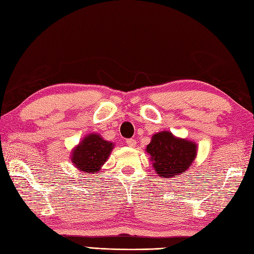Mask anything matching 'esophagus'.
I'll use <instances>...</instances> for the list:
<instances>
[{
    "label": "esophagus",
    "mask_w": 254,
    "mask_h": 254,
    "mask_svg": "<svg viewBox=\"0 0 254 254\" xmlns=\"http://www.w3.org/2000/svg\"><path fill=\"white\" fill-rule=\"evenodd\" d=\"M126 143H127V146H129V147H134V146H136V140H134V139H127Z\"/></svg>",
    "instance_id": "obj_1"
}]
</instances>
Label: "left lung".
<instances>
[{
    "label": "left lung",
    "instance_id": "left-lung-1",
    "mask_svg": "<svg viewBox=\"0 0 254 254\" xmlns=\"http://www.w3.org/2000/svg\"><path fill=\"white\" fill-rule=\"evenodd\" d=\"M146 150L154 170L165 179L185 172L197 154L194 141L177 138L170 131L154 133Z\"/></svg>",
    "mask_w": 254,
    "mask_h": 254
}]
</instances>
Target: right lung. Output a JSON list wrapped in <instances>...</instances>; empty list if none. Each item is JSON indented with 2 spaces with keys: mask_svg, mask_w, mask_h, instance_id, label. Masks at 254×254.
<instances>
[{
  "mask_svg": "<svg viewBox=\"0 0 254 254\" xmlns=\"http://www.w3.org/2000/svg\"><path fill=\"white\" fill-rule=\"evenodd\" d=\"M113 148V142L104 140L97 133H90L73 149L71 161L77 170L93 174L106 162Z\"/></svg>",
  "mask_w": 254,
  "mask_h": 254,
  "instance_id": "right-lung-1",
  "label": "right lung"
}]
</instances>
